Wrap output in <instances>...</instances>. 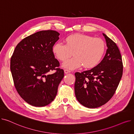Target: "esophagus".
<instances>
[{
  "label": "esophagus",
  "instance_id": "esophagus-1",
  "mask_svg": "<svg viewBox=\"0 0 134 134\" xmlns=\"http://www.w3.org/2000/svg\"><path fill=\"white\" fill-rule=\"evenodd\" d=\"M64 72H65V74H67V73H68L71 72V71H70L69 70H68V69H65V70H64Z\"/></svg>",
  "mask_w": 134,
  "mask_h": 134
}]
</instances>
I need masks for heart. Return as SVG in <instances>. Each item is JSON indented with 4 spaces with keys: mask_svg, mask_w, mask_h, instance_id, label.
Listing matches in <instances>:
<instances>
[{
    "mask_svg": "<svg viewBox=\"0 0 134 134\" xmlns=\"http://www.w3.org/2000/svg\"><path fill=\"white\" fill-rule=\"evenodd\" d=\"M65 44L56 43L53 47L55 57L64 61L73 53L74 57L63 63L62 66L75 69L83 65L85 68H91L99 63L104 54L106 46L99 38L87 35L75 34L69 35L65 39Z\"/></svg>",
    "mask_w": 134,
    "mask_h": 134,
    "instance_id": "1",
    "label": "heart"
}]
</instances>
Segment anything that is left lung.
Masks as SVG:
<instances>
[{
  "label": "left lung",
  "instance_id": "left-lung-1",
  "mask_svg": "<svg viewBox=\"0 0 134 134\" xmlns=\"http://www.w3.org/2000/svg\"><path fill=\"white\" fill-rule=\"evenodd\" d=\"M103 35L108 47L103 60L90 70L75 73L76 98L88 108H97L106 104L115 94L123 74L120 51L113 41Z\"/></svg>",
  "mask_w": 134,
  "mask_h": 134
}]
</instances>
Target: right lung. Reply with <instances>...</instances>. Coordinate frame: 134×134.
Wrapping results in <instances>:
<instances>
[{"label":"right lung","mask_w":134,"mask_h":134,"mask_svg":"<svg viewBox=\"0 0 134 134\" xmlns=\"http://www.w3.org/2000/svg\"><path fill=\"white\" fill-rule=\"evenodd\" d=\"M59 35L49 30L32 34L19 42L11 56L10 69L16 89L32 106L44 107L53 102L64 76L53 52ZM53 70L54 74L48 73Z\"/></svg>","instance_id":"right-lung-1"}]
</instances>
